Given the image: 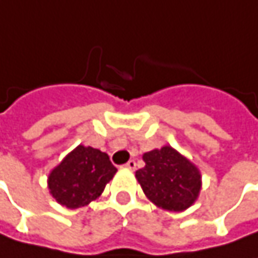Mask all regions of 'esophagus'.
Masks as SVG:
<instances>
[{"label": "esophagus", "instance_id": "34e87169", "mask_svg": "<svg viewBox=\"0 0 258 258\" xmlns=\"http://www.w3.org/2000/svg\"><path fill=\"white\" fill-rule=\"evenodd\" d=\"M124 168H127V169H132V171H134L135 168H136V162H135L134 159H131L127 164H124Z\"/></svg>", "mask_w": 258, "mask_h": 258}]
</instances>
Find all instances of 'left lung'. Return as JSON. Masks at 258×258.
Returning a JSON list of instances; mask_svg holds the SVG:
<instances>
[{
	"label": "left lung",
	"instance_id": "1",
	"mask_svg": "<svg viewBox=\"0 0 258 258\" xmlns=\"http://www.w3.org/2000/svg\"><path fill=\"white\" fill-rule=\"evenodd\" d=\"M144 161L136 178L155 205L169 211H183L192 205L201 189V175L195 165L171 146L146 152Z\"/></svg>",
	"mask_w": 258,
	"mask_h": 258
}]
</instances>
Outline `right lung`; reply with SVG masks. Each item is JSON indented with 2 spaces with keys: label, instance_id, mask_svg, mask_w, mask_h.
<instances>
[{
  "label": "right lung",
  "instance_id": "add662e5",
  "mask_svg": "<svg viewBox=\"0 0 258 258\" xmlns=\"http://www.w3.org/2000/svg\"><path fill=\"white\" fill-rule=\"evenodd\" d=\"M116 171L104 152L79 145L51 171L48 188L57 203L75 210L92 203L103 192Z\"/></svg>",
  "mask_w": 258,
  "mask_h": 258
}]
</instances>
